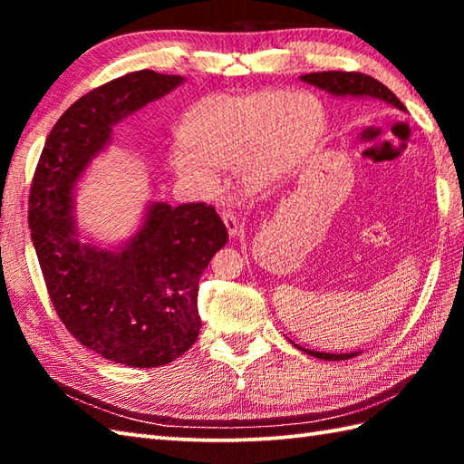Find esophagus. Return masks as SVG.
<instances>
[{"label": "esophagus", "instance_id": "1", "mask_svg": "<svg viewBox=\"0 0 464 464\" xmlns=\"http://www.w3.org/2000/svg\"><path fill=\"white\" fill-rule=\"evenodd\" d=\"M221 219H223V223H225V227H227V231H229L231 237H237L239 231H241L237 215H235L233 211H223V213H221Z\"/></svg>", "mask_w": 464, "mask_h": 464}]
</instances>
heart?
I'll return each mask as SVG.
<instances>
[{
  "mask_svg": "<svg viewBox=\"0 0 464 464\" xmlns=\"http://www.w3.org/2000/svg\"><path fill=\"white\" fill-rule=\"evenodd\" d=\"M323 127L324 110L311 93L211 95L185 113L171 165L203 193L219 187L213 167H239L243 183L259 187L311 150Z\"/></svg>",
  "mask_w": 464,
  "mask_h": 464,
  "instance_id": "1",
  "label": "heart"
}]
</instances>
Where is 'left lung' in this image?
Returning a JSON list of instances; mask_svg holds the SVG:
<instances>
[{
    "instance_id": "obj_1",
    "label": "left lung",
    "mask_w": 464,
    "mask_h": 464,
    "mask_svg": "<svg viewBox=\"0 0 464 464\" xmlns=\"http://www.w3.org/2000/svg\"><path fill=\"white\" fill-rule=\"evenodd\" d=\"M303 82L311 85H317L319 90L329 92L333 95H351V97H374V100H382L391 105H395L397 110L405 111V105L401 103L399 97L392 93L387 85L374 80L371 75H364L359 72H321V73H309L303 75ZM301 349V347H299ZM309 354L324 361H344L354 357L357 353H344V354H329V353H317L307 351Z\"/></svg>"
}]
</instances>
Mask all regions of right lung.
I'll use <instances>...</instances> for the list:
<instances>
[{"label":"right lung","mask_w":464,"mask_h":464,"mask_svg":"<svg viewBox=\"0 0 464 464\" xmlns=\"http://www.w3.org/2000/svg\"><path fill=\"white\" fill-rule=\"evenodd\" d=\"M181 75L141 69L80 97L49 131L29 191V229L57 317L83 347L127 367H161L199 337V279L227 243L213 205L153 203L120 251L75 239L72 191L125 115L175 90Z\"/></svg>","instance_id":"1"}]
</instances>
